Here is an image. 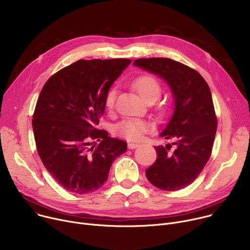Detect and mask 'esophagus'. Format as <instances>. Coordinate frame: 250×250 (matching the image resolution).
Segmentation results:
<instances>
[{
	"instance_id": "1",
	"label": "esophagus",
	"mask_w": 250,
	"mask_h": 250,
	"mask_svg": "<svg viewBox=\"0 0 250 250\" xmlns=\"http://www.w3.org/2000/svg\"><path fill=\"white\" fill-rule=\"evenodd\" d=\"M138 146H139V144H137V143H128V148L131 150L137 148Z\"/></svg>"
}]
</instances>
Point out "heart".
Listing matches in <instances>:
<instances>
[{"mask_svg": "<svg viewBox=\"0 0 250 250\" xmlns=\"http://www.w3.org/2000/svg\"><path fill=\"white\" fill-rule=\"evenodd\" d=\"M133 87L137 90L140 97L146 101L149 99L156 100L160 95L161 89L158 81L150 75L139 76L133 82ZM115 98H116V90L111 89L105 98V104L107 108L112 109L115 104ZM150 129V124L142 119L137 118H129L116 127V132L119 135L129 139V140H140L144 133Z\"/></svg>", "mask_w": 250, "mask_h": 250, "instance_id": "b5f03b06", "label": "heart"}]
</instances>
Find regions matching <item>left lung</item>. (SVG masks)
I'll use <instances>...</instances> for the list:
<instances>
[{
	"instance_id": "8db88e82",
	"label": "left lung",
	"mask_w": 250,
	"mask_h": 250,
	"mask_svg": "<svg viewBox=\"0 0 250 250\" xmlns=\"http://www.w3.org/2000/svg\"><path fill=\"white\" fill-rule=\"evenodd\" d=\"M133 65L164 80L174 99L159 134L172 143L154 146L157 159L146 177L162 190L182 189L197 178L212 151L217 119L209 86L197 71L168 58L137 59Z\"/></svg>"
}]
</instances>
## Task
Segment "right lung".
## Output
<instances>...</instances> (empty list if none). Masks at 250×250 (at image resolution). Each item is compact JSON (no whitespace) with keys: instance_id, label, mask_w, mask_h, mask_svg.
Masks as SVG:
<instances>
[{"instance_id":"1","label":"right lung","mask_w":250,"mask_h":250,"mask_svg":"<svg viewBox=\"0 0 250 250\" xmlns=\"http://www.w3.org/2000/svg\"><path fill=\"white\" fill-rule=\"evenodd\" d=\"M130 63L79 60L54 74L40 93L32 121L38 154L69 192L86 194L102 187L114 160L127 150L126 142L95 127L110 87Z\"/></svg>"}]
</instances>
